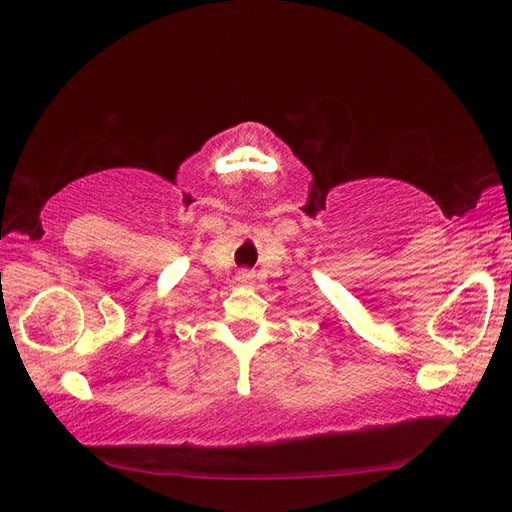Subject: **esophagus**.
Segmentation results:
<instances>
[{
    "instance_id": "34e87169",
    "label": "esophagus",
    "mask_w": 512,
    "mask_h": 512,
    "mask_svg": "<svg viewBox=\"0 0 512 512\" xmlns=\"http://www.w3.org/2000/svg\"><path fill=\"white\" fill-rule=\"evenodd\" d=\"M250 280H252V275H250V273H247V271H241V273H239V282L247 284V282H250Z\"/></svg>"
}]
</instances>
